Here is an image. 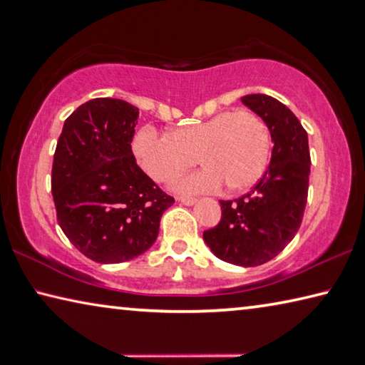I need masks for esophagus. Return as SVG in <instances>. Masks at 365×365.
<instances>
[{
  "label": "esophagus",
  "instance_id": "obj_1",
  "mask_svg": "<svg viewBox=\"0 0 365 365\" xmlns=\"http://www.w3.org/2000/svg\"><path fill=\"white\" fill-rule=\"evenodd\" d=\"M177 201H180V203L185 206H193L196 203V200L190 198V196H178Z\"/></svg>",
  "mask_w": 365,
  "mask_h": 365
}]
</instances>
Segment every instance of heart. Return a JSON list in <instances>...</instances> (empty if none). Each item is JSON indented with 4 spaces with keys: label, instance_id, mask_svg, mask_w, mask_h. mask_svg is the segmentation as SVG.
Here are the masks:
<instances>
[{
    "label": "heart",
    "instance_id": "b5f03b06",
    "mask_svg": "<svg viewBox=\"0 0 365 365\" xmlns=\"http://www.w3.org/2000/svg\"><path fill=\"white\" fill-rule=\"evenodd\" d=\"M133 154L154 182L164 183L195 165L206 169L172 185L175 192H211L225 183L229 192L250 188L263 175L269 155V135L263 120L248 110L222 112L205 121L160 135L143 126L131 141Z\"/></svg>",
    "mask_w": 365,
    "mask_h": 365
}]
</instances>
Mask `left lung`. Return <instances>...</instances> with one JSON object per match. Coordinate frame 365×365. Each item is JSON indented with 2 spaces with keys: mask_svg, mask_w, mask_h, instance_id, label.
I'll use <instances>...</instances> for the list:
<instances>
[{
  "mask_svg": "<svg viewBox=\"0 0 365 365\" xmlns=\"http://www.w3.org/2000/svg\"><path fill=\"white\" fill-rule=\"evenodd\" d=\"M242 103L268 126L273 151L269 167L247 195L219 201L222 217L203 239L222 262L263 264L284 250L302 222L307 203L310 151L307 131L291 110L264 94H248Z\"/></svg>",
  "mask_w": 365,
  "mask_h": 365,
  "instance_id": "left-lung-1",
  "label": "left lung"
}]
</instances>
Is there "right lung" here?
<instances>
[{"mask_svg":"<svg viewBox=\"0 0 365 365\" xmlns=\"http://www.w3.org/2000/svg\"><path fill=\"white\" fill-rule=\"evenodd\" d=\"M138 118L140 110L128 102L92 99L66 118L53 155L58 224L83 255L102 264L149 250L173 203L136 164Z\"/></svg>","mask_w":365,"mask_h":365,"instance_id":"right-lung-1","label":"right lung"}]
</instances>
